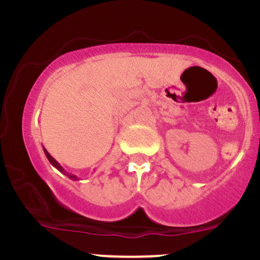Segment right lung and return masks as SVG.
Wrapping results in <instances>:
<instances>
[{"mask_svg": "<svg viewBox=\"0 0 260 260\" xmlns=\"http://www.w3.org/2000/svg\"><path fill=\"white\" fill-rule=\"evenodd\" d=\"M43 148H44V147H43ZM44 153H45V155H46L47 160L50 161V164H51V165L53 166V168H56V169H57L59 172H62V174L67 176V177H68V178H71V180H73V181H78V180H79V178L77 177L76 175H72V174H70V172H67V171H66V170H64L63 168H62L61 165H59V164L57 162V161H56L55 159H53V157L51 156V155H50L49 151H47L46 149H45V148H44Z\"/></svg>", "mask_w": 260, "mask_h": 260, "instance_id": "1", "label": "right lung"}]
</instances>
